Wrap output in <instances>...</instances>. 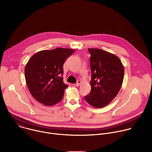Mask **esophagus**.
Returning a JSON list of instances; mask_svg holds the SVG:
<instances>
[{
    "label": "esophagus",
    "mask_w": 152,
    "mask_h": 152,
    "mask_svg": "<svg viewBox=\"0 0 152 152\" xmlns=\"http://www.w3.org/2000/svg\"><path fill=\"white\" fill-rule=\"evenodd\" d=\"M80 83H81V81L79 80H77V83H75L74 85H75V86H79L80 85Z\"/></svg>",
    "instance_id": "34e87169"
}]
</instances>
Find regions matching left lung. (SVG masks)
<instances>
[{"label":"left lung","mask_w":152,"mask_h":152,"mask_svg":"<svg viewBox=\"0 0 152 152\" xmlns=\"http://www.w3.org/2000/svg\"><path fill=\"white\" fill-rule=\"evenodd\" d=\"M90 56L91 90L85 97L86 102L101 108L118 94L123 83L124 69L116 55L99 49H88Z\"/></svg>","instance_id":"8db88e82"}]
</instances>
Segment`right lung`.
I'll list each match as a JSON object with an SVG mask.
<instances>
[{
    "mask_svg": "<svg viewBox=\"0 0 152 152\" xmlns=\"http://www.w3.org/2000/svg\"><path fill=\"white\" fill-rule=\"evenodd\" d=\"M74 49L56 48L35 53L25 69L26 82L33 97L46 106L59 102L68 85L63 82V64Z\"/></svg>",
    "mask_w": 152,
    "mask_h": 152,
    "instance_id": "1",
    "label": "right lung"
}]
</instances>
